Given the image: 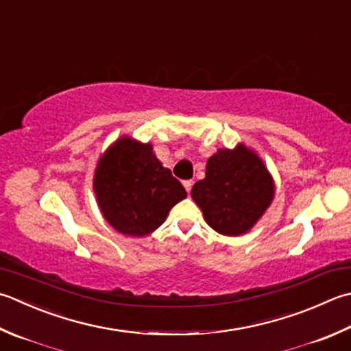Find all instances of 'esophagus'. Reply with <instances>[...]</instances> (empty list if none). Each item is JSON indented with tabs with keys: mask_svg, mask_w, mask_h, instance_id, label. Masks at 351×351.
I'll return each mask as SVG.
<instances>
[{
	"mask_svg": "<svg viewBox=\"0 0 351 351\" xmlns=\"http://www.w3.org/2000/svg\"><path fill=\"white\" fill-rule=\"evenodd\" d=\"M184 187H185V190H187V193H190V190H191V187H193V181H184Z\"/></svg>",
	"mask_w": 351,
	"mask_h": 351,
	"instance_id": "esophagus-1",
	"label": "esophagus"
}]
</instances>
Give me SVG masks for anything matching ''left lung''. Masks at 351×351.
Returning a JSON list of instances; mask_svg holds the SVG:
<instances>
[{
	"label": "left lung",
	"mask_w": 351,
	"mask_h": 351,
	"mask_svg": "<svg viewBox=\"0 0 351 351\" xmlns=\"http://www.w3.org/2000/svg\"><path fill=\"white\" fill-rule=\"evenodd\" d=\"M276 187L254 150L243 144L219 149L208 158L205 178L191 189V197L213 230L223 236L248 232L269 207Z\"/></svg>",
	"instance_id": "8db88e82"
}]
</instances>
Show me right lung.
<instances>
[{
    "label": "right lung",
    "mask_w": 351,
    "mask_h": 351,
    "mask_svg": "<svg viewBox=\"0 0 351 351\" xmlns=\"http://www.w3.org/2000/svg\"><path fill=\"white\" fill-rule=\"evenodd\" d=\"M94 193L106 222L125 236L143 237L162 225L187 196L154 154L152 144L121 136L99 160Z\"/></svg>",
    "instance_id": "right-lung-1"
}]
</instances>
